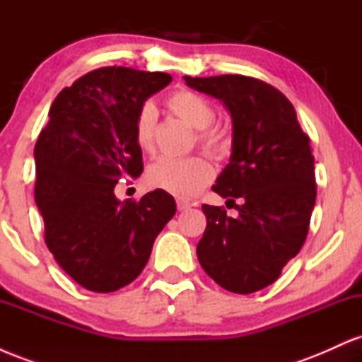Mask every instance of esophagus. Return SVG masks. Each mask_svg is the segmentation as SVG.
<instances>
[{"label":"esophagus","instance_id":"34e87169","mask_svg":"<svg viewBox=\"0 0 362 362\" xmlns=\"http://www.w3.org/2000/svg\"><path fill=\"white\" fill-rule=\"evenodd\" d=\"M190 206H192V204H190L189 201H185V199H177V209H178V211L189 209Z\"/></svg>","mask_w":362,"mask_h":362}]
</instances>
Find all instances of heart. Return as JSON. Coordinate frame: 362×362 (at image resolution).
Instances as JSON below:
<instances>
[{
    "mask_svg": "<svg viewBox=\"0 0 362 362\" xmlns=\"http://www.w3.org/2000/svg\"><path fill=\"white\" fill-rule=\"evenodd\" d=\"M167 109L195 129V143L204 151L221 158L230 151L231 139L226 129L213 124L216 110L207 98L192 90H178L165 100ZM156 110L151 103H144L134 119V141L141 151L155 149ZM213 178V167L202 156H189L184 160L161 158L146 172V182L153 189H160L175 197L189 199L202 190Z\"/></svg>",
    "mask_w": 362,
    "mask_h": 362,
    "instance_id": "obj_1",
    "label": "heart"
}]
</instances>
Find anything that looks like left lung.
I'll use <instances>...</instances> for the list:
<instances>
[{
	"instance_id": "1",
	"label": "left lung",
	"mask_w": 362,
	"mask_h": 362,
	"mask_svg": "<svg viewBox=\"0 0 362 362\" xmlns=\"http://www.w3.org/2000/svg\"><path fill=\"white\" fill-rule=\"evenodd\" d=\"M184 80L230 110L233 153L213 190L240 201L236 218L202 204L207 226L197 259L221 288L255 293L277 281L308 235L317 199L310 138L293 103L269 83L243 74Z\"/></svg>"
}]
</instances>
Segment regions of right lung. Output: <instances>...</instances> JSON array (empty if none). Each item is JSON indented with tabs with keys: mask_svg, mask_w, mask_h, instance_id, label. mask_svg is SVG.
I'll return each instance as SVG.
<instances>
[{
	"mask_svg": "<svg viewBox=\"0 0 362 362\" xmlns=\"http://www.w3.org/2000/svg\"><path fill=\"white\" fill-rule=\"evenodd\" d=\"M170 81L167 73L124 66L93 69L57 95L37 138L35 202L45 245L88 291L131 284L177 211L172 195L160 189L139 201L120 202L114 194L117 182L143 172L134 119Z\"/></svg>",
	"mask_w": 362,
	"mask_h": 362,
	"instance_id": "obj_1",
	"label": "right lung"
}]
</instances>
